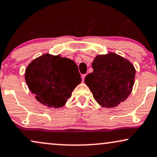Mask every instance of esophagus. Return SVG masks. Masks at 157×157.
Instances as JSON below:
<instances>
[{"instance_id":"esophagus-1","label":"esophagus","mask_w":157,"mask_h":157,"mask_svg":"<svg viewBox=\"0 0 157 157\" xmlns=\"http://www.w3.org/2000/svg\"><path fill=\"white\" fill-rule=\"evenodd\" d=\"M86 75H87L86 74H84V75H82V81H84L85 77H86Z\"/></svg>"}]
</instances>
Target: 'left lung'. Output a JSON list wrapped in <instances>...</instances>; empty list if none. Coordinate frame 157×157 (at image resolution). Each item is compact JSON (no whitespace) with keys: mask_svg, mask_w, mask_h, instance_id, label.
Wrapping results in <instances>:
<instances>
[{"mask_svg":"<svg viewBox=\"0 0 157 157\" xmlns=\"http://www.w3.org/2000/svg\"><path fill=\"white\" fill-rule=\"evenodd\" d=\"M92 66L93 72L85 77V82L94 99L102 107H117L127 99L134 85L136 70L126 58L113 52L98 54Z\"/></svg>","mask_w":157,"mask_h":157,"instance_id":"8db88e82","label":"left lung"}]
</instances>
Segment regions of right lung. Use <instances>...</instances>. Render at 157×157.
Segmentation results:
<instances>
[{
  "mask_svg": "<svg viewBox=\"0 0 157 157\" xmlns=\"http://www.w3.org/2000/svg\"><path fill=\"white\" fill-rule=\"evenodd\" d=\"M25 80L39 103L54 108L63 107L82 81L73 60L49 53L31 62L25 70Z\"/></svg>",
  "mask_w": 157,
  "mask_h": 157,
  "instance_id": "obj_1",
  "label": "right lung"
}]
</instances>
